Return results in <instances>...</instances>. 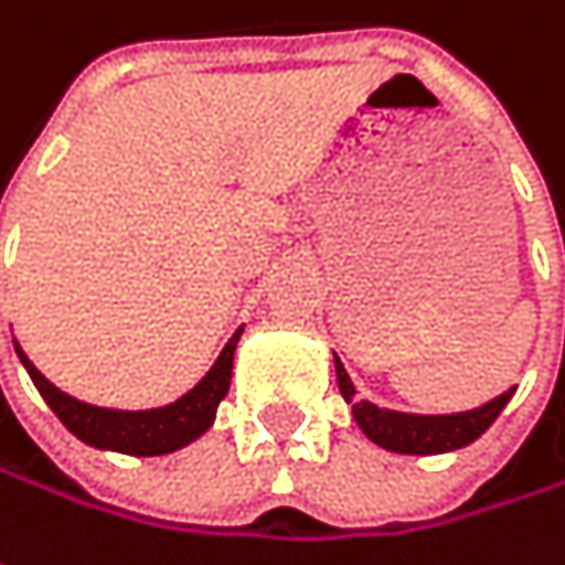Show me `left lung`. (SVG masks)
<instances>
[{
    "label": "left lung",
    "instance_id": "obj_1",
    "mask_svg": "<svg viewBox=\"0 0 565 565\" xmlns=\"http://www.w3.org/2000/svg\"><path fill=\"white\" fill-rule=\"evenodd\" d=\"M333 365L339 391H342L345 404H352V417H355L359 430L387 452H404V456H436V452H452V449L476 443L494 424V417L504 411V404L514 397V387H508L504 394L491 397L482 407H472V411L404 414V411H387V407H379V404L359 397V391H355L345 365L339 362L335 352Z\"/></svg>",
    "mask_w": 565,
    "mask_h": 565
}]
</instances>
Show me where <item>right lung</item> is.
I'll list each match as a JSON object with an SVG mask.
<instances>
[{
    "label": "right lung",
    "instance_id": "1",
    "mask_svg": "<svg viewBox=\"0 0 565 565\" xmlns=\"http://www.w3.org/2000/svg\"><path fill=\"white\" fill-rule=\"evenodd\" d=\"M242 330L245 327H238L232 333L230 342L223 345V352L216 355L213 369L183 397L164 404V407H151V411H116V407H96V404L77 401L67 391L51 385L22 352V345L15 339L12 342H15V352H19L34 387L47 401V407L86 446L126 452V456H168V452H178L183 446H190L193 439H200L213 427L216 407L230 394L232 359H235V345L242 339Z\"/></svg>",
    "mask_w": 565,
    "mask_h": 565
}]
</instances>
